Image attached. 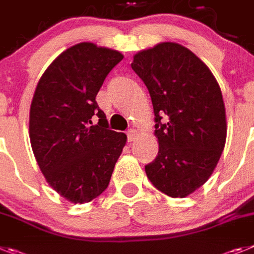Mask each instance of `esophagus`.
I'll list each match as a JSON object with an SVG mask.
<instances>
[{
    "mask_svg": "<svg viewBox=\"0 0 254 254\" xmlns=\"http://www.w3.org/2000/svg\"><path fill=\"white\" fill-rule=\"evenodd\" d=\"M137 136H138V133H137V131H136V129H129L128 132H127V137H128V141L129 142H132V141H135L136 138H137Z\"/></svg>",
    "mask_w": 254,
    "mask_h": 254,
    "instance_id": "esophagus-1",
    "label": "esophagus"
}]
</instances>
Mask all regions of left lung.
I'll use <instances>...</instances> for the list:
<instances>
[{"instance_id": "left-lung-1", "label": "left lung", "mask_w": 254, "mask_h": 254, "mask_svg": "<svg viewBox=\"0 0 254 254\" xmlns=\"http://www.w3.org/2000/svg\"><path fill=\"white\" fill-rule=\"evenodd\" d=\"M148 87L154 109L157 158L146 176L171 198L207 183L226 142L222 92L207 65L189 49L162 42L138 51L131 64Z\"/></svg>"}]
</instances>
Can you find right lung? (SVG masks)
Listing matches in <instances>:
<instances>
[{
    "instance_id": "obj_1",
    "label": "right lung",
    "mask_w": 254,
    "mask_h": 254,
    "mask_svg": "<svg viewBox=\"0 0 254 254\" xmlns=\"http://www.w3.org/2000/svg\"><path fill=\"white\" fill-rule=\"evenodd\" d=\"M122 59L117 50L77 43L49 65L34 91L32 150L49 185L74 204L94 200L108 188L127 141L126 133L108 128L96 103L104 79Z\"/></svg>"
}]
</instances>
